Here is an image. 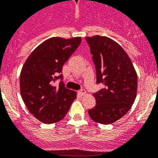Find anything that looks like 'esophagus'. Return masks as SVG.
Instances as JSON below:
<instances>
[{
	"instance_id": "34e87169",
	"label": "esophagus",
	"mask_w": 158,
	"mask_h": 158,
	"mask_svg": "<svg viewBox=\"0 0 158 158\" xmlns=\"http://www.w3.org/2000/svg\"><path fill=\"white\" fill-rule=\"evenodd\" d=\"M78 94H79V95H80V96H84V95L86 94V91L84 89H80L79 91H78Z\"/></svg>"
}]
</instances>
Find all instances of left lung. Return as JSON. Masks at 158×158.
<instances>
[{
	"instance_id": "left-lung-1",
	"label": "left lung",
	"mask_w": 158,
	"mask_h": 158,
	"mask_svg": "<svg viewBox=\"0 0 158 158\" xmlns=\"http://www.w3.org/2000/svg\"><path fill=\"white\" fill-rule=\"evenodd\" d=\"M96 69L97 84L103 88L94 94V108L90 118L101 124H110L127 114L134 103L138 75L125 50L106 36L86 37Z\"/></svg>"
}]
</instances>
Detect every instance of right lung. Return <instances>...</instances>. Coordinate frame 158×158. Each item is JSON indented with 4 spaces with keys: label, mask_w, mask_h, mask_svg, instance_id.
<instances>
[{
    "label": "right lung",
    "mask_w": 158,
    "mask_h": 158,
    "mask_svg": "<svg viewBox=\"0 0 158 158\" xmlns=\"http://www.w3.org/2000/svg\"><path fill=\"white\" fill-rule=\"evenodd\" d=\"M81 43V37H52L33 50L20 75V94L29 112L44 123H54L65 117L76 92L64 87L62 69ZM60 79L59 87L52 84Z\"/></svg>",
    "instance_id": "right-lung-1"
}]
</instances>
